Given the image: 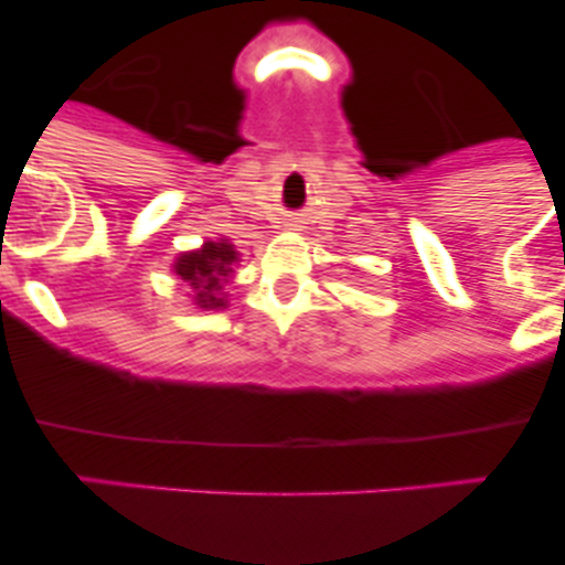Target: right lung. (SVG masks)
Wrapping results in <instances>:
<instances>
[{"mask_svg":"<svg viewBox=\"0 0 565 565\" xmlns=\"http://www.w3.org/2000/svg\"><path fill=\"white\" fill-rule=\"evenodd\" d=\"M235 263H238V252L227 238L207 241L202 249L185 252V255L177 257L174 274L185 286H191L193 302L199 308L216 310L227 308V299H224L222 291Z\"/></svg>","mask_w":565,"mask_h":565,"instance_id":"right-lung-1","label":"right lung"}]
</instances>
